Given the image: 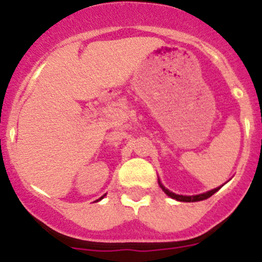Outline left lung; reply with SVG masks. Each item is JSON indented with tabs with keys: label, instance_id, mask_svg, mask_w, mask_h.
Returning <instances> with one entry per match:
<instances>
[{
	"label": "left lung",
	"instance_id": "1",
	"mask_svg": "<svg viewBox=\"0 0 262 262\" xmlns=\"http://www.w3.org/2000/svg\"><path fill=\"white\" fill-rule=\"evenodd\" d=\"M160 186L162 188V190H164L166 194L169 195V197H172V199L177 200V201H182V202H195V201H202V200H206V199H209L210 195H213L214 193L219 190L220 188H216V189H213V190H209V192H206V193H202V194H197V195H180V194H176V193L170 192V190H168L166 188H164V186L160 184Z\"/></svg>",
	"mask_w": 262,
	"mask_h": 262
}]
</instances>
